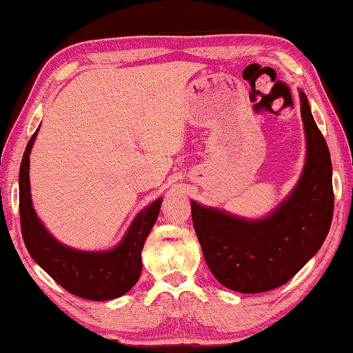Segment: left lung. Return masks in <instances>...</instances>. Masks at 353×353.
<instances>
[{"instance_id":"obj_1","label":"left lung","mask_w":353,"mask_h":353,"mask_svg":"<svg viewBox=\"0 0 353 353\" xmlns=\"http://www.w3.org/2000/svg\"><path fill=\"white\" fill-rule=\"evenodd\" d=\"M301 96L307 159L296 188L272 214L239 219L191 201L192 225L207 267L231 291L259 294L283 286L315 255L330 231L334 192L327 144Z\"/></svg>"}]
</instances>
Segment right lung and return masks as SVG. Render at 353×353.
I'll return each mask as SVG.
<instances>
[{"label": "right lung", "instance_id": "right-lung-1", "mask_svg": "<svg viewBox=\"0 0 353 353\" xmlns=\"http://www.w3.org/2000/svg\"><path fill=\"white\" fill-rule=\"evenodd\" d=\"M37 133L28 141L19 170V212L22 238L30 257L65 291L88 301H110L132 289L141 274V250L156 223L162 199L159 197L134 216L117 248L105 252L72 249L52 238L32 205L30 151Z\"/></svg>", "mask_w": 353, "mask_h": 353}]
</instances>
